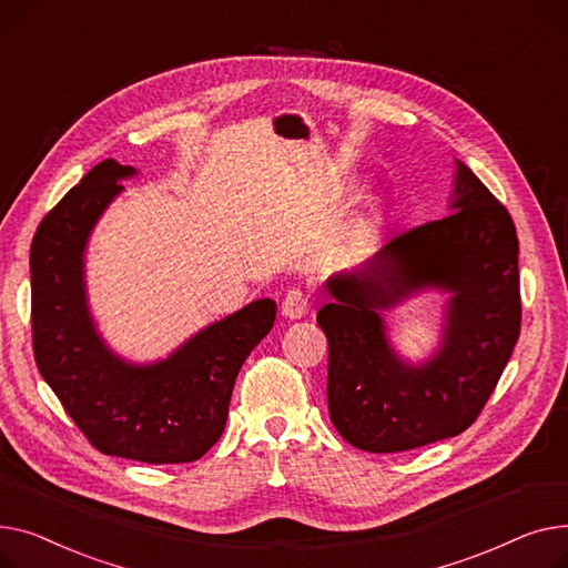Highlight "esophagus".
<instances>
[{"label": "esophagus", "instance_id": "1", "mask_svg": "<svg viewBox=\"0 0 568 568\" xmlns=\"http://www.w3.org/2000/svg\"><path fill=\"white\" fill-rule=\"evenodd\" d=\"M310 312V300L307 295L300 291V288H293L284 295V303H282V316L284 318H291V321H297L307 316Z\"/></svg>", "mask_w": 568, "mask_h": 568}]
</instances>
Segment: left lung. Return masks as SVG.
I'll return each instance as SVG.
<instances>
[{
	"label": "left lung",
	"mask_w": 568,
	"mask_h": 568,
	"mask_svg": "<svg viewBox=\"0 0 568 568\" xmlns=\"http://www.w3.org/2000/svg\"><path fill=\"white\" fill-rule=\"evenodd\" d=\"M454 166L447 217L323 284L329 303L316 321L329 348V419L364 452H406L458 436L486 406L518 342L514 220L468 164ZM428 290L448 295L442 346L410 363L393 348L384 314Z\"/></svg>",
	"instance_id": "obj_1"
}]
</instances>
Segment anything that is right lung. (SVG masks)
Instances as JSON below:
<instances>
[{
  "label": "right lung",
  "instance_id": "obj_1",
  "mask_svg": "<svg viewBox=\"0 0 568 568\" xmlns=\"http://www.w3.org/2000/svg\"><path fill=\"white\" fill-rule=\"evenodd\" d=\"M135 166L108 158L43 217L29 252L39 372L89 443L142 463H192L222 436L233 383L268 335L277 305L254 300L155 362L114 353L93 321L84 256L91 233Z\"/></svg>",
  "mask_w": 568,
  "mask_h": 568
}]
</instances>
